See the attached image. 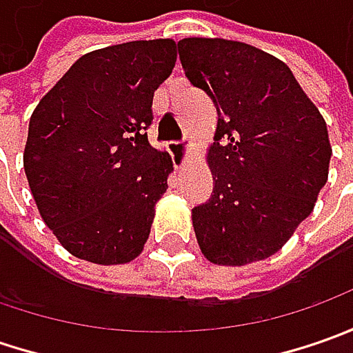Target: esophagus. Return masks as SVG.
I'll use <instances>...</instances> for the list:
<instances>
[{"label":"esophagus","mask_w":353,"mask_h":353,"mask_svg":"<svg viewBox=\"0 0 353 353\" xmlns=\"http://www.w3.org/2000/svg\"><path fill=\"white\" fill-rule=\"evenodd\" d=\"M190 145L188 143H181V141H170L169 143V151L172 159H174V167H183L186 163V153H188Z\"/></svg>","instance_id":"34e87169"}]
</instances>
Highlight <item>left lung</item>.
<instances>
[{"label":"left lung","mask_w":353,"mask_h":353,"mask_svg":"<svg viewBox=\"0 0 353 353\" xmlns=\"http://www.w3.org/2000/svg\"><path fill=\"white\" fill-rule=\"evenodd\" d=\"M179 57L218 112L208 153L214 190L192 208L198 245L218 265L265 259L287 243L328 181L326 121L269 52L192 37L179 41Z\"/></svg>","instance_id":"8db88e82"}]
</instances>
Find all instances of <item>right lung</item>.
<instances>
[{
	"instance_id": "add662e5",
	"label": "right lung",
	"mask_w": 353,
	"mask_h": 353,
	"mask_svg": "<svg viewBox=\"0 0 353 353\" xmlns=\"http://www.w3.org/2000/svg\"><path fill=\"white\" fill-rule=\"evenodd\" d=\"M174 62L170 39L98 48L34 108L23 167L41 218L74 257L119 265L143 251L172 170L147 129Z\"/></svg>"
}]
</instances>
